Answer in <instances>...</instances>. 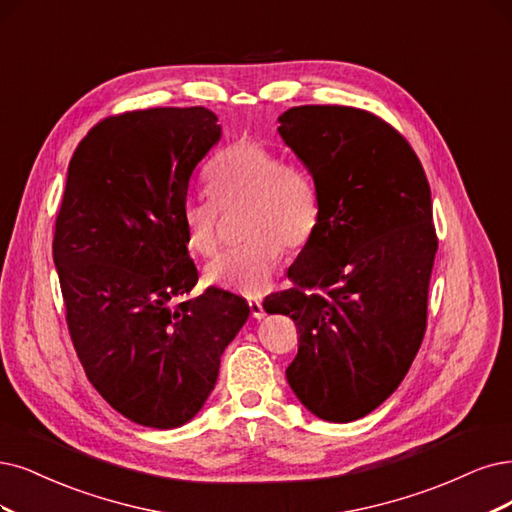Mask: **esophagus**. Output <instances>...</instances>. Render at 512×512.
<instances>
[{"label":"esophagus","instance_id":"obj_1","mask_svg":"<svg viewBox=\"0 0 512 512\" xmlns=\"http://www.w3.org/2000/svg\"><path fill=\"white\" fill-rule=\"evenodd\" d=\"M249 308H251V316L257 318V320L266 316V310H263V304L259 299H249Z\"/></svg>","mask_w":512,"mask_h":512}]
</instances>
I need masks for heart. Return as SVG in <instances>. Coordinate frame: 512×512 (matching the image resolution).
Masks as SVG:
<instances>
[{"label": "heart", "instance_id": "obj_1", "mask_svg": "<svg viewBox=\"0 0 512 512\" xmlns=\"http://www.w3.org/2000/svg\"><path fill=\"white\" fill-rule=\"evenodd\" d=\"M211 198H189L181 223L187 249L200 257H215L221 246V211L242 213L240 249L225 253L206 268L215 287L246 297H259L272 287L285 246L301 251L316 234L320 196L310 170L255 139H240L221 149L206 168Z\"/></svg>", "mask_w": 512, "mask_h": 512}]
</instances>
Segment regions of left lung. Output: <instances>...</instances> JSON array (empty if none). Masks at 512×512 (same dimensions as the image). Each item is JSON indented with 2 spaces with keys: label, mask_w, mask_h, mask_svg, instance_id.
Returning a JSON list of instances; mask_svg holds the SVG:
<instances>
[{
  "label": "left lung",
  "mask_w": 512,
  "mask_h": 512,
  "mask_svg": "<svg viewBox=\"0 0 512 512\" xmlns=\"http://www.w3.org/2000/svg\"><path fill=\"white\" fill-rule=\"evenodd\" d=\"M278 122L316 181L320 221L293 287L263 308L295 320L297 399L320 420L354 422L399 388L422 346L439 249L430 185L407 139L371 111L301 105Z\"/></svg>",
  "instance_id": "8db88e82"
}]
</instances>
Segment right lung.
Wrapping results in <instances>:
<instances>
[{"label":"right lung","instance_id":"1","mask_svg":"<svg viewBox=\"0 0 512 512\" xmlns=\"http://www.w3.org/2000/svg\"><path fill=\"white\" fill-rule=\"evenodd\" d=\"M221 137L206 107L126 111L88 130L67 170L52 255L75 352L130 422L177 428L215 388L249 304L196 287L181 211L196 164Z\"/></svg>","mask_w":512,"mask_h":512}]
</instances>
